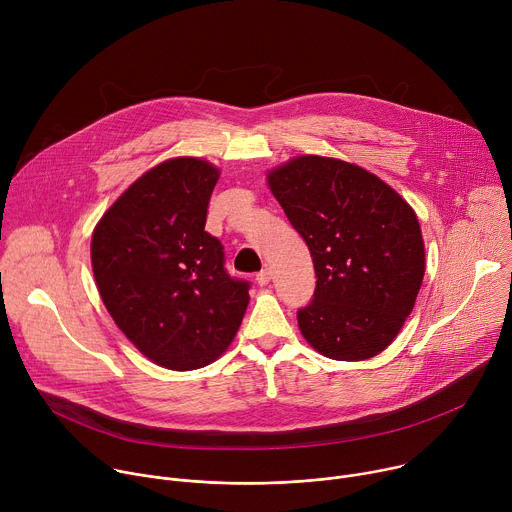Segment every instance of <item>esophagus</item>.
<instances>
[{
  "mask_svg": "<svg viewBox=\"0 0 512 512\" xmlns=\"http://www.w3.org/2000/svg\"><path fill=\"white\" fill-rule=\"evenodd\" d=\"M255 279H257V283H259V285H267V283L271 281V269H269V267L261 269V271L257 273V277H255Z\"/></svg>",
  "mask_w": 512,
  "mask_h": 512,
  "instance_id": "obj_1",
  "label": "esophagus"
}]
</instances>
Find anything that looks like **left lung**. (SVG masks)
I'll use <instances>...</instances> for the list:
<instances>
[{
  "instance_id": "1",
  "label": "left lung",
  "mask_w": 512,
  "mask_h": 512,
  "mask_svg": "<svg viewBox=\"0 0 512 512\" xmlns=\"http://www.w3.org/2000/svg\"><path fill=\"white\" fill-rule=\"evenodd\" d=\"M314 269V300L298 310L304 338L334 360H367L399 334L425 273L413 208L360 166L298 156L267 174Z\"/></svg>"
}]
</instances>
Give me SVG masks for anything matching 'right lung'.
I'll return each mask as SVG.
<instances>
[{
    "mask_svg": "<svg viewBox=\"0 0 512 512\" xmlns=\"http://www.w3.org/2000/svg\"><path fill=\"white\" fill-rule=\"evenodd\" d=\"M218 176L206 160H166L137 178L93 231L91 263L107 312L164 369L216 360L249 304V281L227 273L221 241L204 231Z\"/></svg>",
    "mask_w": 512,
    "mask_h": 512,
    "instance_id": "add662e5",
    "label": "right lung"
}]
</instances>
